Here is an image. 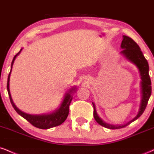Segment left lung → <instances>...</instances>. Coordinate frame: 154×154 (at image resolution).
Returning a JSON list of instances; mask_svg holds the SVG:
<instances>
[{
	"label": "left lung",
	"mask_w": 154,
	"mask_h": 154,
	"mask_svg": "<svg viewBox=\"0 0 154 154\" xmlns=\"http://www.w3.org/2000/svg\"><path fill=\"white\" fill-rule=\"evenodd\" d=\"M122 48L123 50L121 51V53L124 56H126L128 59L131 61L135 64L138 67L140 72L141 76V87H142V100H141V104L140 108V111L137 114V115L133 119L129 122L127 124L123 125H109V124L104 122L102 121V119L99 118V116L97 114L96 111H95V104L93 103V116L95 121L97 122L100 125L106 128L109 129H112V130H116V129H120L123 128L125 127L128 126L132 122H134L143 114L144 112L145 109H146V106H147L148 101L149 100L150 96L151 94V79H150L149 74H148V71H149V66H148V63L147 60L144 57L142 51H141L139 45L134 41L131 38L128 36H123V40L122 41L121 44Z\"/></svg>",
	"instance_id": "left-lung-1"
}]
</instances>
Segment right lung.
Segmentation results:
<instances>
[{"label":"right lung","instance_id":"obj_1","mask_svg":"<svg viewBox=\"0 0 154 154\" xmlns=\"http://www.w3.org/2000/svg\"><path fill=\"white\" fill-rule=\"evenodd\" d=\"M21 51H22V49H21L20 51L17 53V54L15 55L14 57L13 61H12L11 62V69L16 57L17 56V55L19 54ZM11 69L10 73L8 77V81H7V90H8V95H9L10 101L11 103V105L13 106L14 109H15V111L18 113L19 115H21L23 118H24L26 120H27L31 125H32L33 126L35 127V128H38L40 129H45H45H49L61 125V124L66 120L67 116H68L69 108V105L70 103H71V101L72 100V98L70 94H71L72 91H75V89L72 88V89L70 90L69 92V93L66 95V96L64 97V99H63L62 103H61L59 109H58V110H56L55 112L52 113V114H44V115H30V114H25V113L19 110V109L16 107L13 100L11 99V96L9 91V79Z\"/></svg>","mask_w":154,"mask_h":154}]
</instances>
